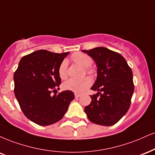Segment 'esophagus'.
Listing matches in <instances>:
<instances>
[{
  "instance_id": "1",
  "label": "esophagus",
  "mask_w": 155,
  "mask_h": 155,
  "mask_svg": "<svg viewBox=\"0 0 155 155\" xmlns=\"http://www.w3.org/2000/svg\"><path fill=\"white\" fill-rule=\"evenodd\" d=\"M80 97H81V94H77V93H75V97H76V98Z\"/></svg>"
}]
</instances>
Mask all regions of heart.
<instances>
[{"instance_id":"heart-1","label":"heart","mask_w":155,"mask_h":155,"mask_svg":"<svg viewBox=\"0 0 155 155\" xmlns=\"http://www.w3.org/2000/svg\"><path fill=\"white\" fill-rule=\"evenodd\" d=\"M71 59L74 62L85 68L87 74L93 75L94 71L89 68L92 63V59L89 55L85 53H77L72 55ZM58 75L62 79H66L68 76V62L64 60L61 63L58 67ZM92 84V80L89 77H84L81 79H70L63 84V88L66 90H70L76 93H81L85 91Z\"/></svg>"}]
</instances>
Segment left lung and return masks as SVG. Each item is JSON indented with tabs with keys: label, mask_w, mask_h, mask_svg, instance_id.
I'll return each mask as SVG.
<instances>
[{
	"label": "left lung",
	"mask_w": 155,
	"mask_h": 155,
	"mask_svg": "<svg viewBox=\"0 0 155 155\" xmlns=\"http://www.w3.org/2000/svg\"><path fill=\"white\" fill-rule=\"evenodd\" d=\"M94 59L97 78L91 89L97 94L84 107L89 120L101 126H112L127 113L134 91L133 73L120 54L106 48L82 50Z\"/></svg>",
	"instance_id": "1"
}]
</instances>
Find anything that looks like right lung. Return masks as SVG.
<instances>
[{
    "mask_svg": "<svg viewBox=\"0 0 155 155\" xmlns=\"http://www.w3.org/2000/svg\"><path fill=\"white\" fill-rule=\"evenodd\" d=\"M68 54L35 51L21 58L14 73V94L20 107L28 119L40 126L62 119L74 99L70 90L51 95L61 84L58 71Z\"/></svg>",
    "mask_w": 155,
    "mask_h": 155,
    "instance_id": "1",
    "label": "right lung"
}]
</instances>
